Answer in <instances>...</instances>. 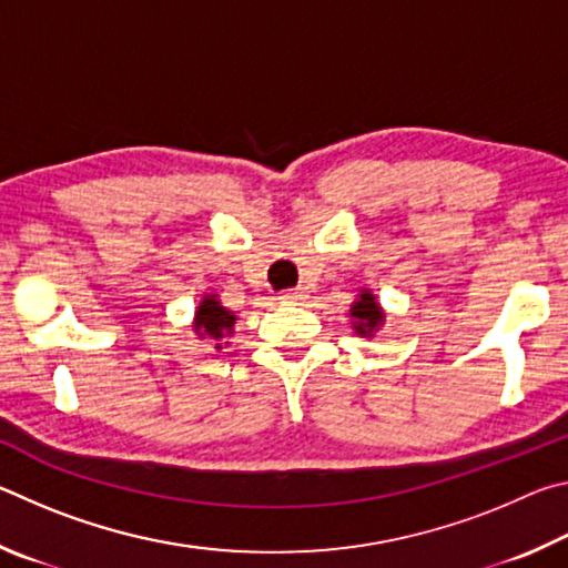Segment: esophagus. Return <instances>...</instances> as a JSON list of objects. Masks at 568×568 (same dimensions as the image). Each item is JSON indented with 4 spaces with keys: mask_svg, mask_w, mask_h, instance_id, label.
<instances>
[{
    "mask_svg": "<svg viewBox=\"0 0 568 568\" xmlns=\"http://www.w3.org/2000/svg\"><path fill=\"white\" fill-rule=\"evenodd\" d=\"M307 297V293L303 287H293V291H283L281 293V303H303Z\"/></svg>",
    "mask_w": 568,
    "mask_h": 568,
    "instance_id": "34e87169",
    "label": "esophagus"
}]
</instances>
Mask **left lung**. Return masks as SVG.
Instances as JSON below:
<instances>
[{
  "label": "left lung",
  "mask_w": 568,
  "mask_h": 568,
  "mask_svg": "<svg viewBox=\"0 0 568 568\" xmlns=\"http://www.w3.org/2000/svg\"><path fill=\"white\" fill-rule=\"evenodd\" d=\"M351 318L355 333L363 335V338H371V335L381 328L383 321H386V313L381 311L376 295L365 287V291H361L358 301L351 305Z\"/></svg>",
  "instance_id": "left-lung-1"
}]
</instances>
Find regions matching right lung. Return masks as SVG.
Segmentation results:
<instances>
[{"instance_id": "obj_1", "label": "right lung", "mask_w": 568, "mask_h": 568, "mask_svg": "<svg viewBox=\"0 0 568 568\" xmlns=\"http://www.w3.org/2000/svg\"><path fill=\"white\" fill-rule=\"evenodd\" d=\"M233 325H235V313L220 305L217 295H205L195 311L192 331H195L200 338L213 341L215 348H223V343L220 341L233 333Z\"/></svg>"}]
</instances>
